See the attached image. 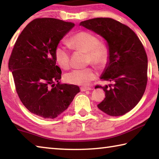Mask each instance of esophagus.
<instances>
[{
    "mask_svg": "<svg viewBox=\"0 0 159 159\" xmlns=\"http://www.w3.org/2000/svg\"><path fill=\"white\" fill-rule=\"evenodd\" d=\"M92 90V88H89V87H81L80 88V90L82 91V92H84V91H87V90Z\"/></svg>",
    "mask_w": 159,
    "mask_h": 159,
    "instance_id": "1",
    "label": "esophagus"
}]
</instances>
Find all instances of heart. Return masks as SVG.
I'll return each mask as SVG.
<instances>
[{"mask_svg":"<svg viewBox=\"0 0 159 159\" xmlns=\"http://www.w3.org/2000/svg\"><path fill=\"white\" fill-rule=\"evenodd\" d=\"M70 46L75 50L88 52V62H92L99 67L103 66L109 60V49L104 43L99 42L98 37L90 31H82L74 35L69 40ZM56 62L61 69L70 66V50L66 45L60 43L55 49ZM97 76V72L92 67L72 69L64 74L66 83L77 85H88Z\"/></svg>","mask_w":159,"mask_h":159,"instance_id":"heart-1","label":"heart"}]
</instances>
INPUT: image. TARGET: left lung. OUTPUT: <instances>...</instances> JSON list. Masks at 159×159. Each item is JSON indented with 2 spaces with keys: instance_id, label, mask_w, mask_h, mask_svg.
<instances>
[{
  "instance_id": "obj_1",
  "label": "left lung",
  "mask_w": 159,
  "mask_h": 159,
  "mask_svg": "<svg viewBox=\"0 0 159 159\" xmlns=\"http://www.w3.org/2000/svg\"><path fill=\"white\" fill-rule=\"evenodd\" d=\"M105 40L109 60L100 79L112 83L102 87L106 98L98 107L111 116L124 115L143 96L147 83V56L135 33L111 18H95L79 24Z\"/></svg>"
}]
</instances>
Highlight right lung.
Instances as JSON below:
<instances>
[{"label": "right lung", "mask_w": 159, "mask_h": 159, "mask_svg": "<svg viewBox=\"0 0 159 159\" xmlns=\"http://www.w3.org/2000/svg\"><path fill=\"white\" fill-rule=\"evenodd\" d=\"M74 24L54 18H39L21 31L9 60L16 91L29 111L55 118L68 108L80 92L75 85L61 83L55 49Z\"/></svg>", "instance_id": "1"}]
</instances>
